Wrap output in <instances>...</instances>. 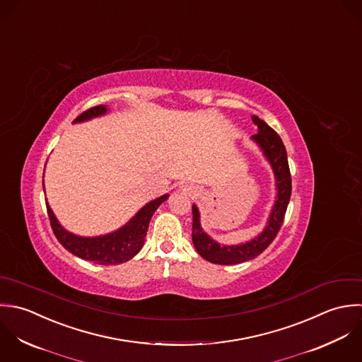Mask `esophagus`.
Segmentation results:
<instances>
[{
    "mask_svg": "<svg viewBox=\"0 0 362 362\" xmlns=\"http://www.w3.org/2000/svg\"><path fill=\"white\" fill-rule=\"evenodd\" d=\"M184 191H185L187 194H192V192H194V188H192V187H188V188L185 187V188H184Z\"/></svg>",
    "mask_w": 362,
    "mask_h": 362,
    "instance_id": "obj_1",
    "label": "esophagus"
}]
</instances>
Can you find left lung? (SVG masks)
Here are the masks:
<instances>
[{
  "label": "left lung",
  "instance_id": "1",
  "mask_svg": "<svg viewBox=\"0 0 362 362\" xmlns=\"http://www.w3.org/2000/svg\"><path fill=\"white\" fill-rule=\"evenodd\" d=\"M252 122L258 127V133L252 134V139L259 144V147L262 148L264 154L267 156L268 161L272 165L275 180H276L278 197L264 232L257 239L241 245H221L219 243L212 240L201 228L199 212L197 206L195 205L192 206L194 245L201 257L215 264H222V265L240 264L259 255L276 238L284 223L285 212L291 199L292 180H291V171H289L285 146L279 134L265 122L261 121L258 117H252Z\"/></svg>",
  "mask_w": 362,
  "mask_h": 362
}]
</instances>
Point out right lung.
Returning a JSON list of instances; mask_svg holds the SVG:
<instances>
[{"mask_svg":"<svg viewBox=\"0 0 362 362\" xmlns=\"http://www.w3.org/2000/svg\"><path fill=\"white\" fill-rule=\"evenodd\" d=\"M105 112L107 108L104 105H97L80 114L74 122L86 121L94 117H100ZM167 198L168 195H163L158 199L148 202L119 230L100 238H80L73 233H69L59 225L49 204H46V209L52 230L56 239L66 250H69L70 252L83 259L95 264L115 265L133 258L140 251L146 239V232L148 229V222L153 214Z\"/></svg>","mask_w":362,"mask_h":362,"instance_id":"right-lung-1","label":"right lung"}]
</instances>
